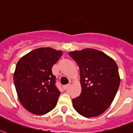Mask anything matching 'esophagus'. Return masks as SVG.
<instances>
[{"label":"esophagus","instance_id":"1","mask_svg":"<svg viewBox=\"0 0 133 133\" xmlns=\"http://www.w3.org/2000/svg\"><path fill=\"white\" fill-rule=\"evenodd\" d=\"M70 85V84H68L64 85V86H63V89H64L65 90V89H68V88Z\"/></svg>","mask_w":133,"mask_h":133}]
</instances>
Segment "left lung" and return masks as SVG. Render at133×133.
I'll return each mask as SVG.
<instances>
[{"label":"left lung","mask_w":133,"mask_h":133,"mask_svg":"<svg viewBox=\"0 0 133 133\" xmlns=\"http://www.w3.org/2000/svg\"><path fill=\"white\" fill-rule=\"evenodd\" d=\"M79 68L82 93L72 99L74 108L90 118L102 114L112 103L120 84L118 66L111 58L94 49L69 53Z\"/></svg>","instance_id":"left-lung-1"}]
</instances>
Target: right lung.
<instances>
[{
	"instance_id": "1",
	"label": "right lung",
	"mask_w": 133,
	"mask_h": 133,
	"mask_svg": "<svg viewBox=\"0 0 133 133\" xmlns=\"http://www.w3.org/2000/svg\"><path fill=\"white\" fill-rule=\"evenodd\" d=\"M63 52L54 49H36L17 63L14 83L18 98L28 111L37 115L46 114L56 107L61 92L56 86L51 68Z\"/></svg>"
}]
</instances>
